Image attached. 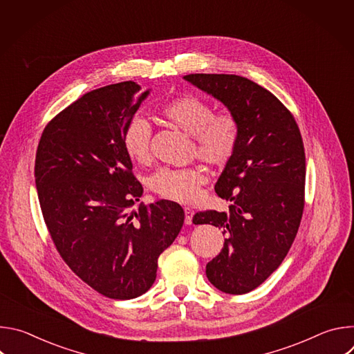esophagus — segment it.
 <instances>
[{
    "label": "esophagus",
    "instance_id": "1",
    "mask_svg": "<svg viewBox=\"0 0 354 354\" xmlns=\"http://www.w3.org/2000/svg\"><path fill=\"white\" fill-rule=\"evenodd\" d=\"M183 212H185V223L186 224H192V220H193V210L192 209H189V207H185L183 209Z\"/></svg>",
    "mask_w": 354,
    "mask_h": 354
}]
</instances>
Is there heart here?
<instances>
[{
	"instance_id": "heart-1",
	"label": "heart",
	"mask_w": 354,
	"mask_h": 354,
	"mask_svg": "<svg viewBox=\"0 0 354 354\" xmlns=\"http://www.w3.org/2000/svg\"><path fill=\"white\" fill-rule=\"evenodd\" d=\"M158 118L167 124L190 136V153L212 167H225L236 154L242 126L232 111L214 112L209 100L196 95L175 96L157 109ZM151 126L142 118L129 122L123 147L130 160L138 164L151 161ZM205 171L198 167L161 168L149 179V187L157 196L192 203L200 196V187L206 183Z\"/></svg>"
}]
</instances>
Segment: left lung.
<instances>
[{
	"mask_svg": "<svg viewBox=\"0 0 354 354\" xmlns=\"http://www.w3.org/2000/svg\"><path fill=\"white\" fill-rule=\"evenodd\" d=\"M241 120L235 157L216 183L228 212L206 210L194 224L223 230L224 248L207 263L209 281L228 294L259 287L284 261L306 205L304 142L292 113L263 86L232 74H189Z\"/></svg>",
	"mask_w": 354,
	"mask_h": 354,
	"instance_id": "left-lung-1",
	"label": "left lung"
}]
</instances>
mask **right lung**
Returning <instances> with one entry per match:
<instances>
[{
	"label": "right lung",
	"mask_w": 354,
	"mask_h": 354,
	"mask_svg": "<svg viewBox=\"0 0 354 354\" xmlns=\"http://www.w3.org/2000/svg\"><path fill=\"white\" fill-rule=\"evenodd\" d=\"M148 91L134 81L85 93L50 120L39 140L35 182L44 224L68 268L112 299L144 294L185 213L169 200L130 207L142 186L123 147Z\"/></svg>",
	"instance_id": "right-lung-1"
}]
</instances>
